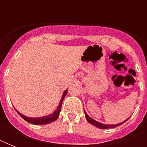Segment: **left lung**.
Listing matches in <instances>:
<instances>
[{
    "label": "left lung",
    "instance_id": "obj_1",
    "mask_svg": "<svg viewBox=\"0 0 147 147\" xmlns=\"http://www.w3.org/2000/svg\"><path fill=\"white\" fill-rule=\"evenodd\" d=\"M84 112H85V118H86V120H87L88 121V123H90L91 124H92V125L95 126L96 127L98 128H100V129H107V128H114V127H118V126L121 125L122 123H123L124 122H126V121H127L128 119H127L126 121H124L123 122H121V123H117V124H114V125H107V124H104V123H99V122H98V121H94V120H93V119L92 118V117H90L86 113H85V111H84Z\"/></svg>",
    "mask_w": 147,
    "mask_h": 147
}]
</instances>
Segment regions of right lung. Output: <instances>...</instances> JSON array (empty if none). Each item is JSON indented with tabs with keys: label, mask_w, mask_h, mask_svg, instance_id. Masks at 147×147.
<instances>
[{
	"label": "right lung",
	"mask_w": 147,
	"mask_h": 147,
	"mask_svg": "<svg viewBox=\"0 0 147 147\" xmlns=\"http://www.w3.org/2000/svg\"><path fill=\"white\" fill-rule=\"evenodd\" d=\"M67 92H68V90H65L62 94V97L61 98V100H60L59 105L58 106L56 111H55V112H53L52 114H49L48 116H44L42 117H36V118H32V117H26L21 114L18 111H17V112L18 113L20 116L22 118L24 119L25 121L29 122V123H33V124H36V125H42V124H47V123H49L51 122H53V121H56L59 116V113L61 111V108H62V101H63V99L66 95Z\"/></svg>",
	"instance_id": "right-lung-1"
}]
</instances>
